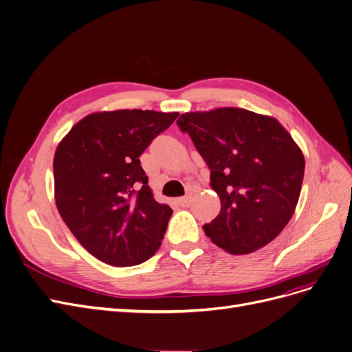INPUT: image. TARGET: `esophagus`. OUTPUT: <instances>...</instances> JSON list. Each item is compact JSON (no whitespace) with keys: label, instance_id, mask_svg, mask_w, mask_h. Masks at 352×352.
Here are the masks:
<instances>
[{"label":"esophagus","instance_id":"obj_1","mask_svg":"<svg viewBox=\"0 0 352 352\" xmlns=\"http://www.w3.org/2000/svg\"><path fill=\"white\" fill-rule=\"evenodd\" d=\"M178 204L182 206V207H188L191 204V195H186V197H181L178 198Z\"/></svg>","mask_w":352,"mask_h":352}]
</instances>
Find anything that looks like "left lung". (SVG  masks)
<instances>
[{"label":"left lung","instance_id":"1","mask_svg":"<svg viewBox=\"0 0 352 352\" xmlns=\"http://www.w3.org/2000/svg\"><path fill=\"white\" fill-rule=\"evenodd\" d=\"M177 125L191 136L220 197V214L203 226L211 241L248 254L276 239L294 216L305 173L302 151L279 120L219 108L182 113Z\"/></svg>","mask_w":352,"mask_h":352}]
</instances>
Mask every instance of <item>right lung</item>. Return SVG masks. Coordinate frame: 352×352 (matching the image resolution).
Instances as JSON below:
<instances>
[{
	"instance_id": "obj_1",
	"label": "right lung",
	"mask_w": 352,
	"mask_h": 352,
	"mask_svg": "<svg viewBox=\"0 0 352 352\" xmlns=\"http://www.w3.org/2000/svg\"><path fill=\"white\" fill-rule=\"evenodd\" d=\"M177 116L141 109L90 113L58 144L53 161L57 210L103 263L135 266L160 249L173 210L155 201L140 157Z\"/></svg>"
}]
</instances>
